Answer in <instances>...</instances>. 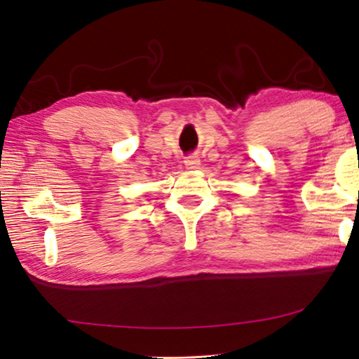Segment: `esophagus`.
Returning a JSON list of instances; mask_svg holds the SVG:
<instances>
[{
  "label": "esophagus",
  "instance_id": "34e87169",
  "mask_svg": "<svg viewBox=\"0 0 359 359\" xmlns=\"http://www.w3.org/2000/svg\"><path fill=\"white\" fill-rule=\"evenodd\" d=\"M184 165L188 170H196L201 165V160L198 158V156H186Z\"/></svg>",
  "mask_w": 359,
  "mask_h": 359
}]
</instances>
